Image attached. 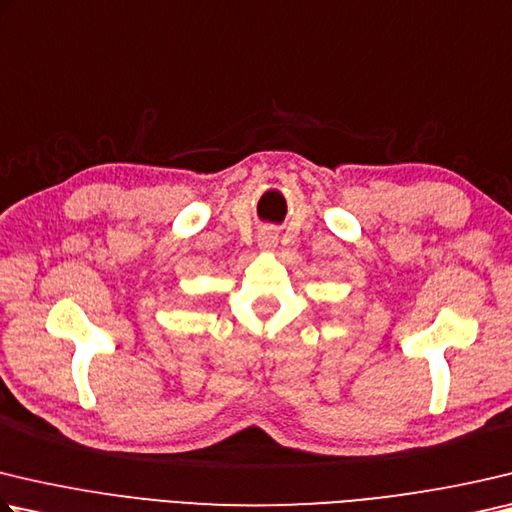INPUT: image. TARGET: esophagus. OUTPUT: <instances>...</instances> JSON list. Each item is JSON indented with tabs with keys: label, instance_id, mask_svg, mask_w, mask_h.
I'll list each match as a JSON object with an SVG mask.
<instances>
[{
	"label": "esophagus",
	"instance_id": "1",
	"mask_svg": "<svg viewBox=\"0 0 512 512\" xmlns=\"http://www.w3.org/2000/svg\"><path fill=\"white\" fill-rule=\"evenodd\" d=\"M257 246H259V250H266V253H271V250L277 248V232L273 228H264L257 235Z\"/></svg>",
	"mask_w": 512,
	"mask_h": 512
}]
</instances>
